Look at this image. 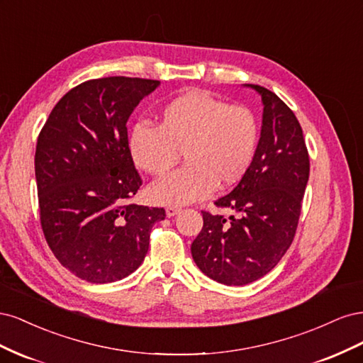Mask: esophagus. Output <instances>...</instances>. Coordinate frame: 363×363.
I'll use <instances>...</instances> for the list:
<instances>
[{"label":"esophagus","mask_w":363,"mask_h":363,"mask_svg":"<svg viewBox=\"0 0 363 363\" xmlns=\"http://www.w3.org/2000/svg\"><path fill=\"white\" fill-rule=\"evenodd\" d=\"M177 213H180V208H179V207H174V206L167 207V216H168V218L175 216Z\"/></svg>","instance_id":"obj_1"}]
</instances>
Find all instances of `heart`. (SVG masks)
Wrapping results in <instances>:
<instances>
[{
  "instance_id": "b5f03b06",
  "label": "heart",
  "mask_w": 363,
  "mask_h": 363,
  "mask_svg": "<svg viewBox=\"0 0 363 363\" xmlns=\"http://www.w3.org/2000/svg\"><path fill=\"white\" fill-rule=\"evenodd\" d=\"M257 142V119L250 108L189 91L162 107L157 127L135 125L128 150L136 167L152 175L168 172L183 152L184 167L148 188L152 203L183 206L206 199L216 183L236 184L255 160Z\"/></svg>"
}]
</instances>
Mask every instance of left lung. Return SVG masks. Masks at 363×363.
Segmentation results:
<instances>
[{"mask_svg":"<svg viewBox=\"0 0 363 363\" xmlns=\"http://www.w3.org/2000/svg\"><path fill=\"white\" fill-rule=\"evenodd\" d=\"M244 86L255 89L263 104L256 156L236 188L215 201L238 216L203 212V228L191 245L196 267L227 286L259 280L284 256L298 225L311 169L294 112L267 87Z\"/></svg>","mask_w":363,"mask_h":363,"instance_id":"left-lung-1","label":"left lung"}]
</instances>
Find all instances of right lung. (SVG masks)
Masks as SVG:
<instances>
[{
    "instance_id": "1",
    "label": "right lung",
    "mask_w": 363,
    "mask_h": 363,
    "mask_svg": "<svg viewBox=\"0 0 363 363\" xmlns=\"http://www.w3.org/2000/svg\"><path fill=\"white\" fill-rule=\"evenodd\" d=\"M160 86L106 77L75 86L54 106L38 138L40 224L54 256L74 276L111 283L144 262L159 207L130 204L142 180L128 150L127 121Z\"/></svg>"
}]
</instances>
